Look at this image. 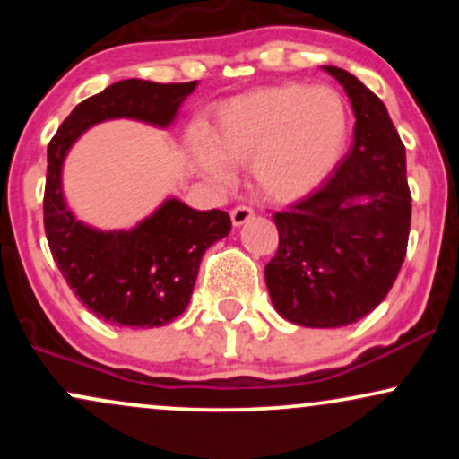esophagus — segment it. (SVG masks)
I'll list each match as a JSON object with an SVG mask.
<instances>
[{"label": "esophagus", "instance_id": "obj_1", "mask_svg": "<svg viewBox=\"0 0 459 459\" xmlns=\"http://www.w3.org/2000/svg\"><path fill=\"white\" fill-rule=\"evenodd\" d=\"M252 215H255V212H252L250 207H235L233 212H230V222H233V226H244L247 220H252Z\"/></svg>", "mask_w": 459, "mask_h": 459}]
</instances>
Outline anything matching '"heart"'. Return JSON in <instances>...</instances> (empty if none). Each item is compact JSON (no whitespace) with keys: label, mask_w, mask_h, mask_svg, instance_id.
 <instances>
[{"label":"heart","mask_w":459,"mask_h":459,"mask_svg":"<svg viewBox=\"0 0 459 459\" xmlns=\"http://www.w3.org/2000/svg\"><path fill=\"white\" fill-rule=\"evenodd\" d=\"M350 114L328 86L282 83L229 99L194 149V163L226 183L229 166H247L255 192L272 203H298L324 186L343 160Z\"/></svg>","instance_id":"heart-1"}]
</instances>
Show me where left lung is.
<instances>
[{
    "label": "left lung",
    "instance_id": "8db88e82",
    "mask_svg": "<svg viewBox=\"0 0 459 459\" xmlns=\"http://www.w3.org/2000/svg\"><path fill=\"white\" fill-rule=\"evenodd\" d=\"M324 71L350 97L354 142L321 189L273 213L278 252L265 265L273 308L304 328L356 324L386 298L412 215L405 146L386 105L343 68Z\"/></svg>",
    "mask_w": 459,
    "mask_h": 459
}]
</instances>
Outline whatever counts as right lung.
<instances>
[{
	"instance_id": "add662e5",
	"label": "right lung",
	"mask_w": 459,
	"mask_h": 459,
	"mask_svg": "<svg viewBox=\"0 0 459 459\" xmlns=\"http://www.w3.org/2000/svg\"><path fill=\"white\" fill-rule=\"evenodd\" d=\"M198 82L123 79L66 116L47 146L45 233L68 287L99 319L129 328L166 325L187 308L204 250L229 235L226 212H196L170 196L134 229L101 230L77 220L62 189L71 146L94 125L114 118L166 129Z\"/></svg>"
}]
</instances>
